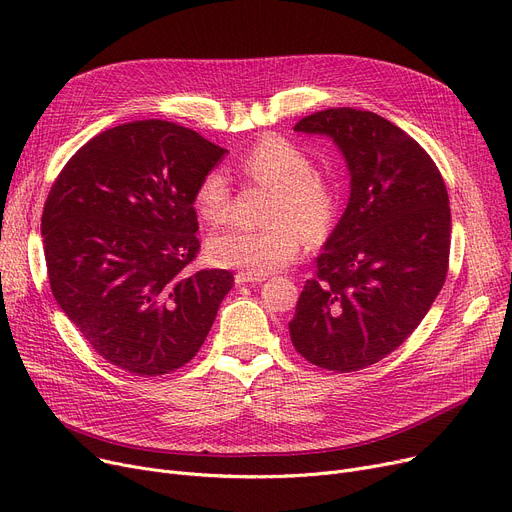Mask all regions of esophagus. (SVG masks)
Listing matches in <instances>:
<instances>
[{
    "instance_id": "34e87169",
    "label": "esophagus",
    "mask_w": 512,
    "mask_h": 512,
    "mask_svg": "<svg viewBox=\"0 0 512 512\" xmlns=\"http://www.w3.org/2000/svg\"><path fill=\"white\" fill-rule=\"evenodd\" d=\"M263 280H265V276H253V274H247V272H238V274L234 276V282H236V284H249V282L257 284V282H263Z\"/></svg>"
}]
</instances>
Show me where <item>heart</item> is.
I'll return each instance as SVG.
<instances>
[{"mask_svg":"<svg viewBox=\"0 0 512 512\" xmlns=\"http://www.w3.org/2000/svg\"><path fill=\"white\" fill-rule=\"evenodd\" d=\"M238 170L272 191L267 224L215 232L207 240V255L215 265L267 276L297 259L303 234L311 242L330 234L338 213V186L328 174L313 170V159L301 145L267 134L240 155ZM193 201L201 220L222 224L230 209L226 174L218 168L205 172Z\"/></svg>","mask_w":512,"mask_h":512,"instance_id":"heart-1","label":"heart"}]
</instances>
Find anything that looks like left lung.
<instances>
[{
    "mask_svg": "<svg viewBox=\"0 0 512 512\" xmlns=\"http://www.w3.org/2000/svg\"><path fill=\"white\" fill-rule=\"evenodd\" d=\"M294 130L334 139L351 170V199L315 259L290 340L321 369L359 371L396 351L444 286L448 191L427 151L373 112L330 107Z\"/></svg>",
    "mask_w": 512,
    "mask_h": 512,
    "instance_id": "left-lung-1",
    "label": "left lung"
}]
</instances>
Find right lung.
Instances as JSON below:
<instances>
[{
	"label": "right lung",
	"mask_w": 512,
	"mask_h": 512,
	"mask_svg": "<svg viewBox=\"0 0 512 512\" xmlns=\"http://www.w3.org/2000/svg\"><path fill=\"white\" fill-rule=\"evenodd\" d=\"M224 153L176 122H126L80 147L51 186L41 218L51 292L122 371L184 367L234 284L228 270H191L195 188Z\"/></svg>",
	"instance_id": "1"
}]
</instances>
